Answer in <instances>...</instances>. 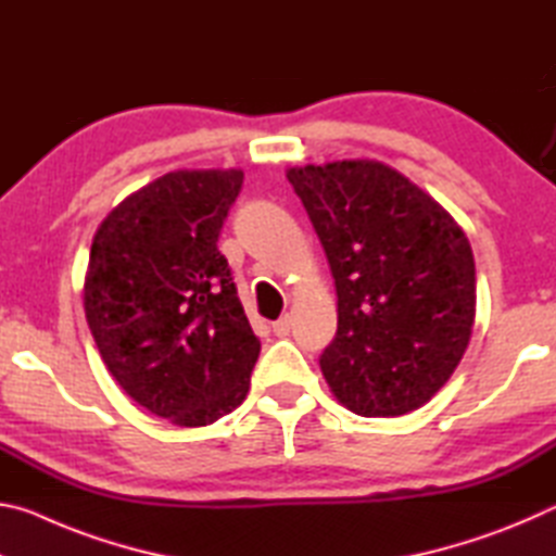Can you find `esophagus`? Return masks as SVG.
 <instances>
[{
	"label": "esophagus",
	"instance_id": "34e87169",
	"mask_svg": "<svg viewBox=\"0 0 556 556\" xmlns=\"http://www.w3.org/2000/svg\"><path fill=\"white\" fill-rule=\"evenodd\" d=\"M289 328H291V318H289V316H281L279 321L271 324V331H275V336H277V338H285V336H289Z\"/></svg>",
	"mask_w": 556,
	"mask_h": 556
}]
</instances>
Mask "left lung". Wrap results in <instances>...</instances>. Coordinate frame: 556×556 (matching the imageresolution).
<instances>
[{"instance_id": "left-lung-1", "label": "left lung", "mask_w": 556, "mask_h": 556, "mask_svg": "<svg viewBox=\"0 0 556 556\" xmlns=\"http://www.w3.org/2000/svg\"><path fill=\"white\" fill-rule=\"evenodd\" d=\"M331 265L338 331L321 353L336 400L400 417L444 388L476 318V265L460 225L372 159L287 168Z\"/></svg>"}]
</instances>
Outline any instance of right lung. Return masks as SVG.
Instances as JSON below:
<instances>
[{
	"instance_id": "obj_1",
	"label": "right lung",
	"mask_w": 556,
	"mask_h": 556,
	"mask_svg": "<svg viewBox=\"0 0 556 556\" xmlns=\"http://www.w3.org/2000/svg\"><path fill=\"white\" fill-rule=\"evenodd\" d=\"M240 168H178L108 213L83 287L90 333L131 400L178 427L240 407L260 338L218 250Z\"/></svg>"
}]
</instances>
